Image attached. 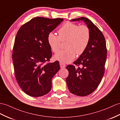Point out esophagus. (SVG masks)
Wrapping results in <instances>:
<instances>
[{"label":"esophagus","mask_w":120,"mask_h":120,"mask_svg":"<svg viewBox=\"0 0 120 120\" xmlns=\"http://www.w3.org/2000/svg\"><path fill=\"white\" fill-rule=\"evenodd\" d=\"M60 68H65V67H66V65L65 64H64V63H60Z\"/></svg>","instance_id":"34e87169"}]
</instances>
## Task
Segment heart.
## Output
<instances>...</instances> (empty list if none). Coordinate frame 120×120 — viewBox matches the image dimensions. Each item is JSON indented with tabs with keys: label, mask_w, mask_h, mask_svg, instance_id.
I'll list each match as a JSON object with an SVG mask.
<instances>
[{
	"label": "heart",
	"mask_w": 120,
	"mask_h": 120,
	"mask_svg": "<svg viewBox=\"0 0 120 120\" xmlns=\"http://www.w3.org/2000/svg\"><path fill=\"white\" fill-rule=\"evenodd\" d=\"M58 36L53 33L48 35L47 42L51 50L56 53L59 50L61 42H65L66 49L59 51L54 56L55 60L63 63H69L77 55L82 54L88 46L90 32L88 26L79 25L67 22L58 30Z\"/></svg>",
	"instance_id": "heart-1"
}]
</instances>
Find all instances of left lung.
<instances>
[{
  "label": "left lung",
  "instance_id": "obj_1",
  "mask_svg": "<svg viewBox=\"0 0 120 120\" xmlns=\"http://www.w3.org/2000/svg\"><path fill=\"white\" fill-rule=\"evenodd\" d=\"M83 21L90 28V39L86 50L74 64L66 69L69 75L66 82L69 91L79 96H86L94 91L101 82L104 74L107 49L105 39L102 32L90 20L84 17L71 21ZM80 65L81 67H79Z\"/></svg>",
  "mask_w": 120,
  "mask_h": 120
}]
</instances>
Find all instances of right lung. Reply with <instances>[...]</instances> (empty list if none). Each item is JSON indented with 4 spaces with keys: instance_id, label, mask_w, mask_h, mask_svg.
<instances>
[{
    "instance_id": "add662e5",
    "label": "right lung",
    "mask_w": 120,
    "mask_h": 120,
    "mask_svg": "<svg viewBox=\"0 0 120 120\" xmlns=\"http://www.w3.org/2000/svg\"><path fill=\"white\" fill-rule=\"evenodd\" d=\"M63 20L35 17L17 32L12 54L15 74L19 86L29 96L41 97L50 91L52 78L60 66L58 61L45 64L52 56L47 37Z\"/></svg>"
}]
</instances>
